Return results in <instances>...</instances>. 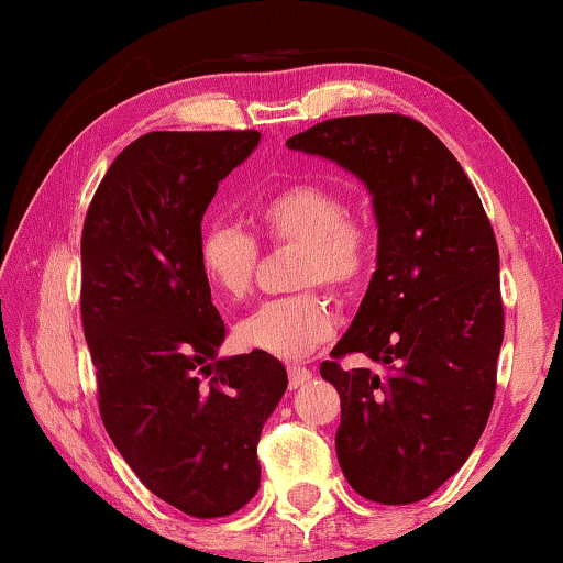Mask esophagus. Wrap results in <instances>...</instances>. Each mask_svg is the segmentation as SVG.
<instances>
[{"mask_svg": "<svg viewBox=\"0 0 563 563\" xmlns=\"http://www.w3.org/2000/svg\"><path fill=\"white\" fill-rule=\"evenodd\" d=\"M287 374H289V387L291 389H297V387H302V384H307L312 379V372L307 366H302V364H291V366H287Z\"/></svg>", "mask_w": 563, "mask_h": 563, "instance_id": "obj_1", "label": "esophagus"}]
</instances>
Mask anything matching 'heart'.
Returning <instances> with one entry per match:
<instances>
[{
    "mask_svg": "<svg viewBox=\"0 0 563 563\" xmlns=\"http://www.w3.org/2000/svg\"><path fill=\"white\" fill-rule=\"evenodd\" d=\"M258 225L268 243L299 245L291 284L307 287L268 299L235 328L238 343L276 358H305L333 335L328 297L351 295L366 279L374 256L372 228L349 212L341 191L320 181H295L274 191L258 207ZM261 249L238 225L214 222L199 238V266L205 279L228 302H243L256 282Z\"/></svg>",
    "mask_w": 563,
    "mask_h": 563,
    "instance_id": "1",
    "label": "heart"
}]
</instances>
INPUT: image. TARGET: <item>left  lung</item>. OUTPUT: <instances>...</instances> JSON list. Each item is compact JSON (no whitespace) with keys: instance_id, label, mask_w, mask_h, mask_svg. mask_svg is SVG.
<instances>
[{"instance_id":"1","label":"left lung","mask_w":563,"mask_h":563,"mask_svg":"<svg viewBox=\"0 0 563 563\" xmlns=\"http://www.w3.org/2000/svg\"><path fill=\"white\" fill-rule=\"evenodd\" d=\"M289 148L349 168L374 195L379 258L322 379L341 395L345 479L379 505L426 499L464 466L487 426L505 335L495 230L453 153L407 114H353ZM364 352L376 369H343Z\"/></svg>"}]
</instances>
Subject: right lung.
I'll return each mask as SVG.
<instances>
[{"label": "right lung", "mask_w": 563, "mask_h": 563, "mask_svg": "<svg viewBox=\"0 0 563 563\" xmlns=\"http://www.w3.org/2000/svg\"><path fill=\"white\" fill-rule=\"evenodd\" d=\"M258 137H137L107 168L81 230V325L107 433L153 495L202 520L256 495L261 428L287 389L268 353L214 356L225 322L199 266L207 205Z\"/></svg>", "instance_id": "add662e5"}]
</instances>
